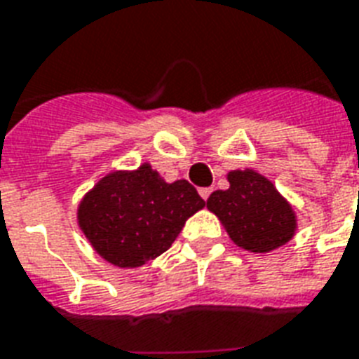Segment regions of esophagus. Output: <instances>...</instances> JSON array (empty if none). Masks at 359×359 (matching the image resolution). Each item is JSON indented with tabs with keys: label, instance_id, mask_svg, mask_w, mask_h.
Listing matches in <instances>:
<instances>
[{
	"label": "esophagus",
	"instance_id": "34e87169",
	"mask_svg": "<svg viewBox=\"0 0 359 359\" xmlns=\"http://www.w3.org/2000/svg\"><path fill=\"white\" fill-rule=\"evenodd\" d=\"M199 194H201L203 199L207 201L208 197H210V194H212V188H201V190H199Z\"/></svg>",
	"mask_w": 359,
	"mask_h": 359
}]
</instances>
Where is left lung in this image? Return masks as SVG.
<instances>
[{"label":"left lung","instance_id":"obj_1","mask_svg":"<svg viewBox=\"0 0 359 359\" xmlns=\"http://www.w3.org/2000/svg\"><path fill=\"white\" fill-rule=\"evenodd\" d=\"M229 190H216L208 197L212 210L235 244L257 253L276 250L294 235L292 208L268 179L245 169L231 171Z\"/></svg>","mask_w":359,"mask_h":359}]
</instances>
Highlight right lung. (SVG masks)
I'll list each match as a JSON object with an SVG mask.
<instances>
[{"instance_id":"obj_1","label":"right lung","mask_w":359,"mask_h":359,"mask_svg":"<svg viewBox=\"0 0 359 359\" xmlns=\"http://www.w3.org/2000/svg\"><path fill=\"white\" fill-rule=\"evenodd\" d=\"M205 201L188 180L168 184L143 163L104 177L80 205L78 219L93 248L108 262L135 268L169 250Z\"/></svg>"}]
</instances>
